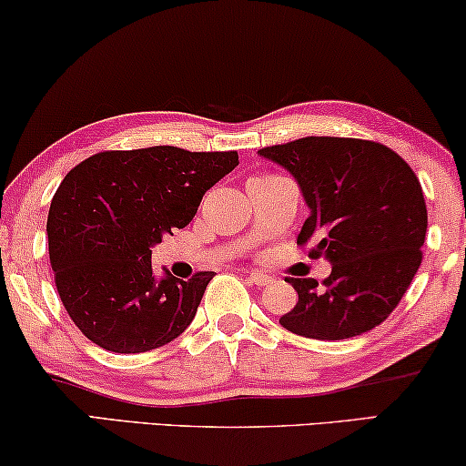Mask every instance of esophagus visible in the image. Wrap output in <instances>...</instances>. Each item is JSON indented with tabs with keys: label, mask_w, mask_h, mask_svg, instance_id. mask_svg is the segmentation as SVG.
Listing matches in <instances>:
<instances>
[{
	"label": "esophagus",
	"mask_w": 466,
	"mask_h": 466,
	"mask_svg": "<svg viewBox=\"0 0 466 466\" xmlns=\"http://www.w3.org/2000/svg\"><path fill=\"white\" fill-rule=\"evenodd\" d=\"M248 282L255 284V287H266V284L272 282V276H268L263 272H251L248 274Z\"/></svg>",
	"instance_id": "obj_1"
}]
</instances>
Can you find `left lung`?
Returning <instances> with one entry per match:
<instances>
[{
    "label": "left lung",
    "instance_id": "1",
    "mask_svg": "<svg viewBox=\"0 0 466 466\" xmlns=\"http://www.w3.org/2000/svg\"><path fill=\"white\" fill-rule=\"evenodd\" d=\"M297 179L309 207L297 245L314 242L332 272L287 278L299 301L284 329L320 341L372 330L401 301L422 261L427 205L416 173L398 152L358 137L309 136L261 148Z\"/></svg>",
    "mask_w": 466,
    "mask_h": 466
}]
</instances>
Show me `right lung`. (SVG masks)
<instances>
[{"label": "right lung", "instance_id": "right-lung-1", "mask_svg": "<svg viewBox=\"0 0 466 466\" xmlns=\"http://www.w3.org/2000/svg\"><path fill=\"white\" fill-rule=\"evenodd\" d=\"M238 152L177 146L108 150L66 173L47 215L60 301L89 341L115 353L163 347L188 329L213 272L152 274V247L188 226Z\"/></svg>", "mask_w": 466, "mask_h": 466}]
</instances>
